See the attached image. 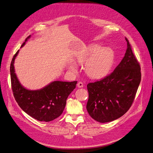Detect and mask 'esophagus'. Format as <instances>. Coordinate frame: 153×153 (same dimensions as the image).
<instances>
[{
    "mask_svg": "<svg viewBox=\"0 0 153 153\" xmlns=\"http://www.w3.org/2000/svg\"><path fill=\"white\" fill-rule=\"evenodd\" d=\"M77 86L78 88H82L84 86V84L82 82H78V83L77 84Z\"/></svg>",
    "mask_w": 153,
    "mask_h": 153,
    "instance_id": "obj_1",
    "label": "esophagus"
}]
</instances>
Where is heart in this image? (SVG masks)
I'll return each instance as SVG.
<instances>
[{"label": "heart", "mask_w": 153, "mask_h": 153, "mask_svg": "<svg viewBox=\"0 0 153 153\" xmlns=\"http://www.w3.org/2000/svg\"><path fill=\"white\" fill-rule=\"evenodd\" d=\"M114 54L111 49L101 48L99 44H92L86 48L77 57V61L85 65V71L90 77L100 79L107 75L114 62ZM69 69L76 72L77 67L74 63L69 65Z\"/></svg>", "instance_id": "b5f03b06"}]
</instances>
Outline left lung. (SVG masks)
I'll return each mask as SVG.
<instances>
[{
  "instance_id": "8db88e82",
  "label": "left lung",
  "mask_w": 153,
  "mask_h": 153,
  "mask_svg": "<svg viewBox=\"0 0 153 153\" xmlns=\"http://www.w3.org/2000/svg\"><path fill=\"white\" fill-rule=\"evenodd\" d=\"M127 49L121 62L111 74L87 85L86 109L99 123H108L127 112L134 101L141 79V67L127 38Z\"/></svg>"
}]
</instances>
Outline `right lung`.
Returning a JSON list of instances; mask_svg holds the SVG:
<instances>
[{"mask_svg":"<svg viewBox=\"0 0 153 153\" xmlns=\"http://www.w3.org/2000/svg\"><path fill=\"white\" fill-rule=\"evenodd\" d=\"M30 36L25 39L23 47ZM19 50L13 57L10 67L13 94L25 113L39 121L49 122L60 116L69 95L76 88L77 81H54L44 88L32 91L25 89L19 81L14 70V61Z\"/></svg>","mask_w":153,"mask_h":153,"instance_id":"obj_1","label":"right lung"}]
</instances>
